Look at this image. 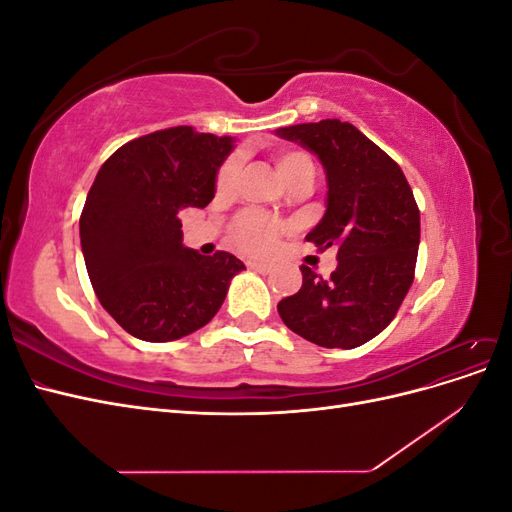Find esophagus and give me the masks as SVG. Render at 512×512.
<instances>
[{
    "label": "esophagus",
    "mask_w": 512,
    "mask_h": 512,
    "mask_svg": "<svg viewBox=\"0 0 512 512\" xmlns=\"http://www.w3.org/2000/svg\"><path fill=\"white\" fill-rule=\"evenodd\" d=\"M247 269L250 271H256V273H271V265L269 262H260V260H250L247 262Z\"/></svg>",
    "instance_id": "esophagus-1"
}]
</instances>
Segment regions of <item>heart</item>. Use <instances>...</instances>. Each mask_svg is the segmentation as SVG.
Listing matches in <instances>:
<instances>
[{"label":"heart","instance_id":"1","mask_svg":"<svg viewBox=\"0 0 512 512\" xmlns=\"http://www.w3.org/2000/svg\"><path fill=\"white\" fill-rule=\"evenodd\" d=\"M273 164H275L277 175L282 177L286 185L314 179L316 168L312 158H309L305 151H299V149L275 151ZM235 179H237V164L230 160L220 168L218 173V181H215L218 192L222 194L230 192L235 188ZM280 232H282V224L277 220L256 211H247L235 222V228H232V239H235V243L241 247V250L250 254H262V252H269L277 243Z\"/></svg>","mask_w":512,"mask_h":512}]
</instances>
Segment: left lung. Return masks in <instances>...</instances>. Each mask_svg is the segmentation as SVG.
Instances as JSON below:
<instances>
[{
  "label": "left lung",
  "instance_id": "8db88e82",
  "mask_svg": "<svg viewBox=\"0 0 512 512\" xmlns=\"http://www.w3.org/2000/svg\"><path fill=\"white\" fill-rule=\"evenodd\" d=\"M320 160L327 209L305 237L337 247L324 280L301 267L299 292L277 303L290 331L322 348H356L395 318L414 280L421 213L401 168L352 123L322 119L275 130Z\"/></svg>",
  "mask_w": 512,
  "mask_h": 512
}]
</instances>
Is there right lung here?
I'll use <instances>...</instances> for the list:
<instances>
[{"label": "right lung", "mask_w": 512, "mask_h": 512, "mask_svg": "<svg viewBox=\"0 0 512 512\" xmlns=\"http://www.w3.org/2000/svg\"><path fill=\"white\" fill-rule=\"evenodd\" d=\"M232 136L177 126L119 147L98 170L81 213L91 286L121 329L143 342H173L218 314L230 280L245 269L228 252L183 245L181 209H203Z\"/></svg>", "instance_id": "add662e5"}]
</instances>
